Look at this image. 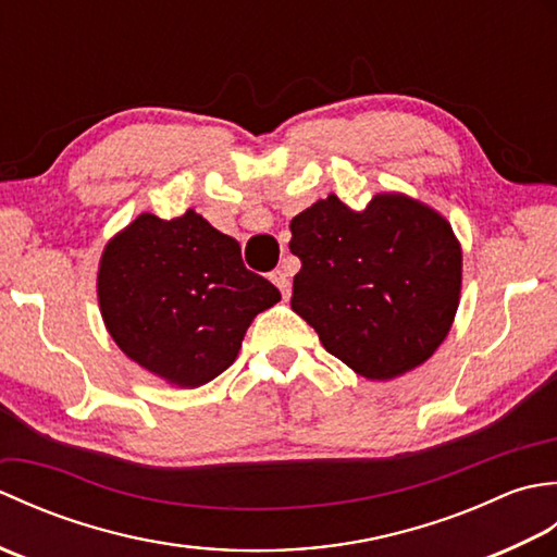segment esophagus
<instances>
[{
	"mask_svg": "<svg viewBox=\"0 0 557 557\" xmlns=\"http://www.w3.org/2000/svg\"><path fill=\"white\" fill-rule=\"evenodd\" d=\"M270 280H272V285H275V287L282 292V297L287 299V297H289V287H292L287 268H277V270L270 275Z\"/></svg>",
	"mask_w": 557,
	"mask_h": 557,
	"instance_id": "obj_1",
	"label": "esophagus"
}]
</instances>
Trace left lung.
Masks as SVG:
<instances>
[{"instance_id": "obj_1", "label": "left lung", "mask_w": 557, "mask_h": 557, "mask_svg": "<svg viewBox=\"0 0 557 557\" xmlns=\"http://www.w3.org/2000/svg\"><path fill=\"white\" fill-rule=\"evenodd\" d=\"M289 230L301 260L292 309L351 371L393 381L443 345L459 306L461 248L441 212L405 194L351 210L330 194Z\"/></svg>"}]
</instances>
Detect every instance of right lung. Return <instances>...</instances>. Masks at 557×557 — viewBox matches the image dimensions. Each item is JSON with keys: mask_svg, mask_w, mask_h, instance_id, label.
<instances>
[{"mask_svg": "<svg viewBox=\"0 0 557 557\" xmlns=\"http://www.w3.org/2000/svg\"><path fill=\"white\" fill-rule=\"evenodd\" d=\"M98 301L128 359L170 385L198 387L230 369L248 325L280 292L196 210L174 220L144 212L104 246Z\"/></svg>", "mask_w": 557, "mask_h": 557, "instance_id": "obj_1", "label": "right lung"}]
</instances>
